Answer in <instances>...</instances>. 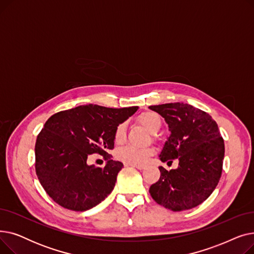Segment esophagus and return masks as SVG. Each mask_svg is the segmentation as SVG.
<instances>
[{
  "label": "esophagus",
  "mask_w": 254,
  "mask_h": 254,
  "mask_svg": "<svg viewBox=\"0 0 254 254\" xmlns=\"http://www.w3.org/2000/svg\"><path fill=\"white\" fill-rule=\"evenodd\" d=\"M129 166H131V167H134V168H137V169H139V170H143V169H145V165H138V164H128Z\"/></svg>",
  "instance_id": "34e87169"
}]
</instances>
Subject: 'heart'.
I'll return each instance as SVG.
<instances>
[{"label": "heart", "mask_w": 254, "mask_h": 254, "mask_svg": "<svg viewBox=\"0 0 254 254\" xmlns=\"http://www.w3.org/2000/svg\"><path fill=\"white\" fill-rule=\"evenodd\" d=\"M138 122L150 132L154 134L161 128L162 122L157 114L153 112H144L138 116ZM113 140L116 145H122L126 141V125L119 124L113 132ZM155 149L152 146L147 147H137V146L127 145L120 148L117 152V157L128 164H143L149 156L154 153Z\"/></svg>", "instance_id": "b5f03b06"}]
</instances>
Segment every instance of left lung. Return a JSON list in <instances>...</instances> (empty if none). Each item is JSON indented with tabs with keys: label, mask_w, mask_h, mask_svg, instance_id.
Returning <instances> with one entry per match:
<instances>
[{
	"label": "left lung",
	"mask_w": 254,
	"mask_h": 254,
	"mask_svg": "<svg viewBox=\"0 0 254 254\" xmlns=\"http://www.w3.org/2000/svg\"><path fill=\"white\" fill-rule=\"evenodd\" d=\"M149 108L165 118L171 131L159 158L168 164L179 161L175 170L158 168L161 177L150 186V195L172 211L194 208L210 196L221 177L224 142L218 126L208 113L189 104Z\"/></svg>",
	"instance_id": "8db88e82"
}]
</instances>
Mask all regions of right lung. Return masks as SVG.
I'll list each match as a JSON object with an SVG mask.
<instances>
[{"instance_id": "right-lung-1", "label": "right lung", "mask_w": 254, "mask_h": 254, "mask_svg": "<svg viewBox=\"0 0 254 254\" xmlns=\"http://www.w3.org/2000/svg\"><path fill=\"white\" fill-rule=\"evenodd\" d=\"M137 110V106L115 109L89 104L48 118L37 137L35 168L53 201L65 209L86 211L110 194L124 164L107 151L114 148L115 127ZM92 153L103 155L104 168L87 165Z\"/></svg>"}]
</instances>
